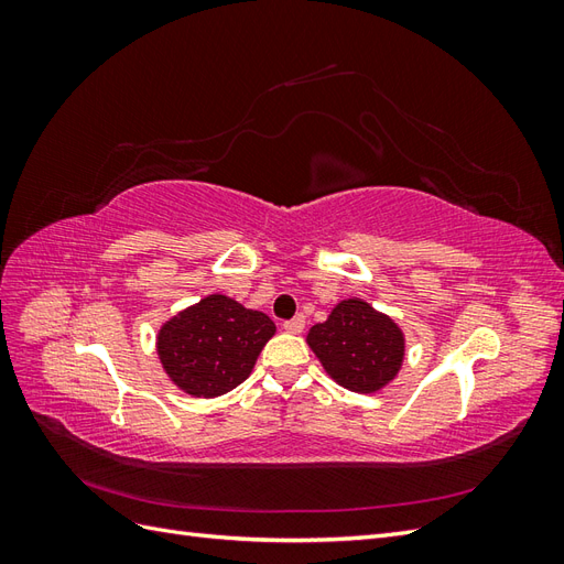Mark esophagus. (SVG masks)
<instances>
[{
	"mask_svg": "<svg viewBox=\"0 0 564 564\" xmlns=\"http://www.w3.org/2000/svg\"><path fill=\"white\" fill-rule=\"evenodd\" d=\"M284 332H289V334H301L303 332V327H305V317L303 315H296L294 319H286L284 324Z\"/></svg>",
	"mask_w": 564,
	"mask_h": 564,
	"instance_id": "obj_1",
	"label": "esophagus"
}]
</instances>
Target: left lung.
<instances>
[{
    "label": "left lung",
    "mask_w": 564,
    "mask_h": 564,
    "mask_svg": "<svg viewBox=\"0 0 564 564\" xmlns=\"http://www.w3.org/2000/svg\"><path fill=\"white\" fill-rule=\"evenodd\" d=\"M308 346L329 377L352 392H377L398 377L404 336L362 299L340 301L327 322L308 332Z\"/></svg>",
    "instance_id": "8db88e82"
}]
</instances>
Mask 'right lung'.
<instances>
[{
  "instance_id": "obj_1",
  "label": "right lung",
  "mask_w": 564,
  "mask_h": 564,
  "mask_svg": "<svg viewBox=\"0 0 564 564\" xmlns=\"http://www.w3.org/2000/svg\"><path fill=\"white\" fill-rule=\"evenodd\" d=\"M275 324L224 294H212L169 319L158 336L164 371L183 392L216 398L240 386Z\"/></svg>"
}]
</instances>
